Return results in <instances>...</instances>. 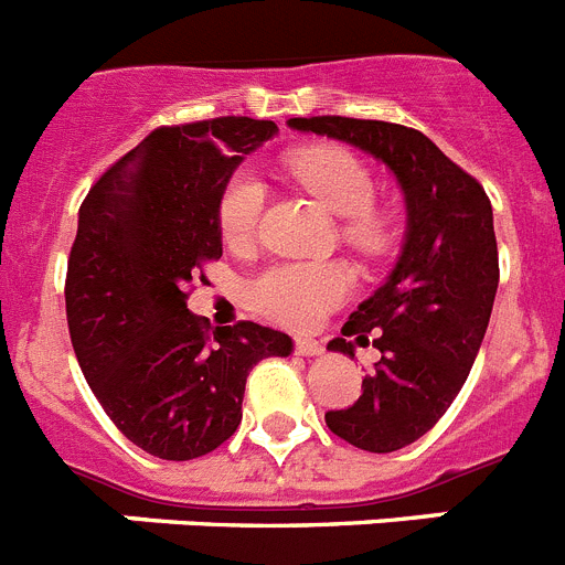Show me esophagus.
<instances>
[{
  "instance_id": "34e87169",
  "label": "esophagus",
  "mask_w": 565,
  "mask_h": 565,
  "mask_svg": "<svg viewBox=\"0 0 565 565\" xmlns=\"http://www.w3.org/2000/svg\"><path fill=\"white\" fill-rule=\"evenodd\" d=\"M294 353H299V356H319L322 344L317 339H294Z\"/></svg>"
}]
</instances>
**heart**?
<instances>
[{
	"label": "heart",
	"instance_id": "obj_1",
	"mask_svg": "<svg viewBox=\"0 0 565 565\" xmlns=\"http://www.w3.org/2000/svg\"><path fill=\"white\" fill-rule=\"evenodd\" d=\"M286 174L313 194L328 212L339 214V237L367 259H382L396 243L393 214L376 203V181L362 158L344 147L317 143L286 154ZM266 186L257 174L239 169L226 181L217 203V226L232 248L257 243ZM356 279L342 263H274L248 282L246 294L254 311L279 326L308 328L351 299Z\"/></svg>",
	"mask_w": 565,
	"mask_h": 565
}]
</instances>
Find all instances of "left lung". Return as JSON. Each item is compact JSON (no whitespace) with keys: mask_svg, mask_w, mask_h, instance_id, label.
Returning a JSON list of instances; mask_svg holds the SVG:
<instances>
[{"mask_svg":"<svg viewBox=\"0 0 565 565\" xmlns=\"http://www.w3.org/2000/svg\"><path fill=\"white\" fill-rule=\"evenodd\" d=\"M288 124L371 152L407 198V239L391 279L328 344L353 356L344 337H356L382 359L362 379L356 402L326 413L328 430L359 450H402L447 413L487 333L501 277L492 203L472 174L413 127L344 115Z\"/></svg>","mask_w":565,"mask_h":565,"instance_id":"left-lung-1","label":"left lung"}]
</instances>
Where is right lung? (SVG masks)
<instances>
[{"label": "right lung", "instance_id": "1", "mask_svg": "<svg viewBox=\"0 0 565 565\" xmlns=\"http://www.w3.org/2000/svg\"><path fill=\"white\" fill-rule=\"evenodd\" d=\"M274 121L223 115L158 127L104 169L78 209L64 306L70 342L109 422L149 456L192 461L243 418L246 379L288 356L282 331L239 319L209 331L192 282L223 257L217 203Z\"/></svg>", "mask_w": 565, "mask_h": 565}]
</instances>
